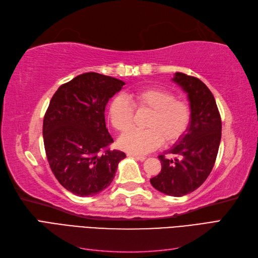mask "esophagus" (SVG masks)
Listing matches in <instances>:
<instances>
[{"label": "esophagus", "instance_id": "34e87169", "mask_svg": "<svg viewBox=\"0 0 258 258\" xmlns=\"http://www.w3.org/2000/svg\"><path fill=\"white\" fill-rule=\"evenodd\" d=\"M128 156H132V157L136 158L137 160H140V161H144L146 159L145 156H138V155H132V154H128Z\"/></svg>", "mask_w": 258, "mask_h": 258}]
</instances>
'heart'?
<instances>
[{
	"mask_svg": "<svg viewBox=\"0 0 258 258\" xmlns=\"http://www.w3.org/2000/svg\"><path fill=\"white\" fill-rule=\"evenodd\" d=\"M129 101L122 96L114 97L107 106V119L119 134H127L134 127L135 110L148 114L144 131H134L119 139L118 146L130 154L142 155L155 151L161 143L172 145L188 129L191 107L188 101L176 98L162 88H146L132 92Z\"/></svg>",
	"mask_w": 258,
	"mask_h": 258,
	"instance_id": "1",
	"label": "heart"
}]
</instances>
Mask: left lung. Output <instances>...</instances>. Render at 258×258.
<instances>
[{"mask_svg":"<svg viewBox=\"0 0 258 258\" xmlns=\"http://www.w3.org/2000/svg\"><path fill=\"white\" fill-rule=\"evenodd\" d=\"M174 83L187 93L191 119L184 137L160 155L161 171L151 178L154 188L169 196L182 197L196 190L211 173L216 160L222 137L221 115L212 92L197 77L175 73Z\"/></svg>","mask_w":258,"mask_h":258,"instance_id":"1","label":"left lung"}]
</instances>
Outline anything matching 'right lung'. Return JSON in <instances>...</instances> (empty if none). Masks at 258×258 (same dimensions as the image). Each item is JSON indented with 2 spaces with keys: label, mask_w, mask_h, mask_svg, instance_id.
<instances>
[{
  "label": "right lung",
  "mask_w": 258,
  "mask_h": 258,
  "mask_svg": "<svg viewBox=\"0 0 258 258\" xmlns=\"http://www.w3.org/2000/svg\"><path fill=\"white\" fill-rule=\"evenodd\" d=\"M124 83L95 72L84 73L52 96L44 116L45 152L58 182L76 196L88 197L110 185L126 154L110 150L105 106Z\"/></svg>",
  "instance_id": "add662e5"
}]
</instances>
